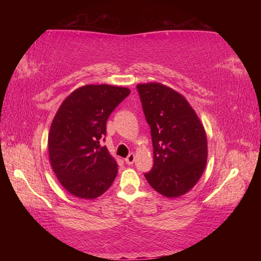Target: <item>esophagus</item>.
Masks as SVG:
<instances>
[{
  "mask_svg": "<svg viewBox=\"0 0 261 261\" xmlns=\"http://www.w3.org/2000/svg\"><path fill=\"white\" fill-rule=\"evenodd\" d=\"M125 162H126V165H132V163L135 162V154L134 153H130L129 155L126 156Z\"/></svg>",
  "mask_w": 261,
  "mask_h": 261,
  "instance_id": "34e87169",
  "label": "esophagus"
}]
</instances>
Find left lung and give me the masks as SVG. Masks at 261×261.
<instances>
[{"label": "left lung", "instance_id": "obj_1", "mask_svg": "<svg viewBox=\"0 0 261 261\" xmlns=\"http://www.w3.org/2000/svg\"><path fill=\"white\" fill-rule=\"evenodd\" d=\"M145 118L151 127L154 165L145 174L149 185L168 198L183 196L204 173L207 138L187 99L159 83L139 84Z\"/></svg>", "mask_w": 261, "mask_h": 261}]
</instances>
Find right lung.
Here are the masks:
<instances>
[{"instance_id": "right-lung-1", "label": "right lung", "mask_w": 261, "mask_h": 261, "mask_svg": "<svg viewBox=\"0 0 261 261\" xmlns=\"http://www.w3.org/2000/svg\"><path fill=\"white\" fill-rule=\"evenodd\" d=\"M129 94L126 87L86 85L57 110L48 136L49 160L62 187L73 196L94 199L113 184L117 163L101 140L109 115Z\"/></svg>"}]
</instances>
